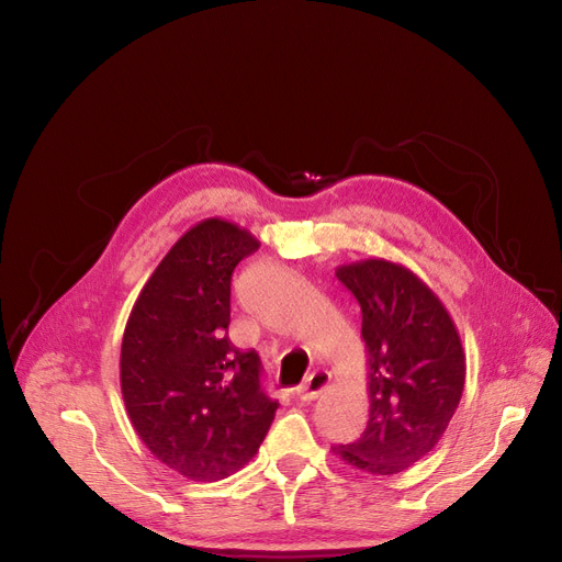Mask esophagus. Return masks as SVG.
Instances as JSON below:
<instances>
[{
    "label": "esophagus",
    "mask_w": 562,
    "mask_h": 562,
    "mask_svg": "<svg viewBox=\"0 0 562 562\" xmlns=\"http://www.w3.org/2000/svg\"><path fill=\"white\" fill-rule=\"evenodd\" d=\"M329 372H325V370H318V372H314V375L305 382V386L297 391V397H301L303 402H314L327 386H329Z\"/></svg>",
    "instance_id": "1"
}]
</instances>
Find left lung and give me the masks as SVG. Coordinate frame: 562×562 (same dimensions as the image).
<instances>
[{
  "label": "left lung",
  "mask_w": 562,
  "mask_h": 562,
  "mask_svg": "<svg viewBox=\"0 0 562 562\" xmlns=\"http://www.w3.org/2000/svg\"><path fill=\"white\" fill-rule=\"evenodd\" d=\"M336 278L361 307L370 414L361 438L331 452L352 470L397 474L434 450L461 402L459 331L438 295L395 261H352Z\"/></svg>",
  "instance_id": "1"
}]
</instances>
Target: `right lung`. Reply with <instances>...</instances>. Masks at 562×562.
Masks as SVG:
<instances>
[{
	"instance_id": "right-lung-1",
	"label": "right lung",
	"mask_w": 562,
	"mask_h": 562,
	"mask_svg": "<svg viewBox=\"0 0 562 562\" xmlns=\"http://www.w3.org/2000/svg\"><path fill=\"white\" fill-rule=\"evenodd\" d=\"M259 241L205 218L162 257L128 316L120 380L128 418L167 468L218 481L259 450L278 411L261 389V361L228 339L231 280Z\"/></svg>"
}]
</instances>
